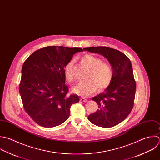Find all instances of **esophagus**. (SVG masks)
<instances>
[{
	"label": "esophagus",
	"instance_id": "obj_1",
	"mask_svg": "<svg viewBox=\"0 0 160 160\" xmlns=\"http://www.w3.org/2000/svg\"><path fill=\"white\" fill-rule=\"evenodd\" d=\"M80 101L83 102H87V100L86 98H83V97H82V98H80Z\"/></svg>",
	"mask_w": 160,
	"mask_h": 160
}]
</instances>
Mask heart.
<instances>
[{
	"label": "heart",
	"mask_w": 160,
	"mask_h": 160,
	"mask_svg": "<svg viewBox=\"0 0 160 160\" xmlns=\"http://www.w3.org/2000/svg\"><path fill=\"white\" fill-rule=\"evenodd\" d=\"M81 61L88 68L89 72L86 77L87 80L79 82L73 87V92L82 97H88L97 89L102 90L107 88L112 83L113 71L112 66L102 59L90 54L81 57ZM73 60L69 61L64 67V76L68 82H72L74 78Z\"/></svg>",
	"instance_id": "heart-1"
}]
</instances>
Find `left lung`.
<instances>
[{
  "label": "left lung",
  "instance_id": "left-lung-1",
  "mask_svg": "<svg viewBox=\"0 0 160 160\" xmlns=\"http://www.w3.org/2000/svg\"><path fill=\"white\" fill-rule=\"evenodd\" d=\"M83 50L103 55L112 67V82L103 93L92 98L99 109L90 114L88 120L98 127H113L129 115L134 105L136 81L131 62L123 53L107 47H93Z\"/></svg>",
  "mask_w": 160,
  "mask_h": 160
}]
</instances>
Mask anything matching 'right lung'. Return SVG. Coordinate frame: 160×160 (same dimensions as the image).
<instances>
[{
  "label": "right lung",
  "mask_w": 160,
  "mask_h": 160,
  "mask_svg": "<svg viewBox=\"0 0 160 160\" xmlns=\"http://www.w3.org/2000/svg\"><path fill=\"white\" fill-rule=\"evenodd\" d=\"M81 48L48 46L38 49L24 62L19 92L25 111L38 125L52 128L70 116L79 97L68 95L64 67Z\"/></svg>",
  "instance_id": "1"
}]
</instances>
